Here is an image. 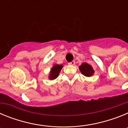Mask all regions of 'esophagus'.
<instances>
[{"instance_id":"obj_1","label":"esophagus","mask_w":128,"mask_h":128,"mask_svg":"<svg viewBox=\"0 0 128 128\" xmlns=\"http://www.w3.org/2000/svg\"><path fill=\"white\" fill-rule=\"evenodd\" d=\"M75 62H74V61H72V62H70V63H68V65H75Z\"/></svg>"}]
</instances>
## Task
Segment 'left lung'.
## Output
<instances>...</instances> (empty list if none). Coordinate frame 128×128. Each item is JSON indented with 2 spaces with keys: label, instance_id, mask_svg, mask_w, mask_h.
<instances>
[{
  "label": "left lung",
  "instance_id": "8db88e82",
  "mask_svg": "<svg viewBox=\"0 0 128 128\" xmlns=\"http://www.w3.org/2000/svg\"><path fill=\"white\" fill-rule=\"evenodd\" d=\"M79 69L81 74L86 77L92 76L95 72L93 67L87 63H82L80 66H79Z\"/></svg>",
  "mask_w": 128,
  "mask_h": 128
}]
</instances>
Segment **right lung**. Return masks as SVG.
<instances>
[{
  "instance_id": "obj_1",
  "label": "right lung",
  "mask_w": 128,
  "mask_h": 128,
  "mask_svg": "<svg viewBox=\"0 0 128 128\" xmlns=\"http://www.w3.org/2000/svg\"><path fill=\"white\" fill-rule=\"evenodd\" d=\"M63 65L54 64L52 67L50 68V72L48 74V79L50 80H54L58 77L61 70L62 69Z\"/></svg>"
}]
</instances>
